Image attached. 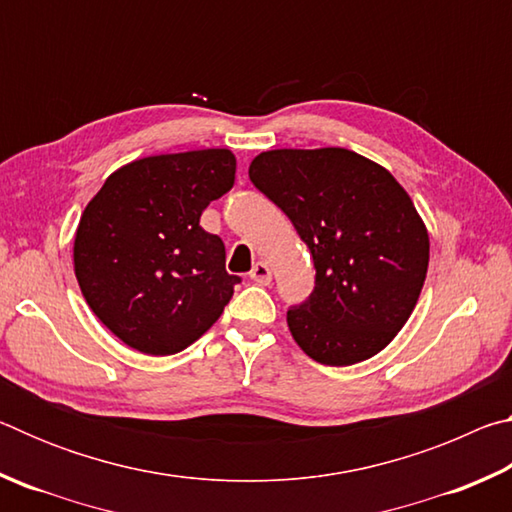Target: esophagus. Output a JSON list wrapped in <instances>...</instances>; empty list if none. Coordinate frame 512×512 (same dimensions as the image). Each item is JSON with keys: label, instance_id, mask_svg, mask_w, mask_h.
<instances>
[{"label": "esophagus", "instance_id": "obj_1", "mask_svg": "<svg viewBox=\"0 0 512 512\" xmlns=\"http://www.w3.org/2000/svg\"><path fill=\"white\" fill-rule=\"evenodd\" d=\"M250 280L257 284H271V268H268L264 262H257L250 271Z\"/></svg>", "mask_w": 512, "mask_h": 512}]
</instances>
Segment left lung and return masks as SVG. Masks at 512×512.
Wrapping results in <instances>:
<instances>
[{"label":"left lung","mask_w":512,"mask_h":512,"mask_svg":"<svg viewBox=\"0 0 512 512\" xmlns=\"http://www.w3.org/2000/svg\"><path fill=\"white\" fill-rule=\"evenodd\" d=\"M248 176L314 257V291L287 311L293 339L325 366L375 357L409 320L427 277L429 237L409 194L348 149L266 151Z\"/></svg>","instance_id":"obj_1"}]
</instances>
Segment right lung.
<instances>
[{
  "mask_svg": "<svg viewBox=\"0 0 512 512\" xmlns=\"http://www.w3.org/2000/svg\"><path fill=\"white\" fill-rule=\"evenodd\" d=\"M228 149L135 160L103 183L81 216L74 271L90 309L144 354H176L210 329L239 275L225 271L219 235L201 228L207 205L235 185Z\"/></svg>",
  "mask_w": 512,
  "mask_h": 512,
  "instance_id": "obj_1",
  "label": "right lung"
}]
</instances>
